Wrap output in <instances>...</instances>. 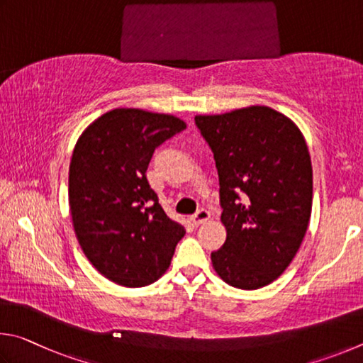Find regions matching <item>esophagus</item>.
<instances>
[{
	"mask_svg": "<svg viewBox=\"0 0 363 363\" xmlns=\"http://www.w3.org/2000/svg\"><path fill=\"white\" fill-rule=\"evenodd\" d=\"M208 218H211V212H208L207 208H199V211L196 212L193 217H191V221H193L196 226H198V225L206 223Z\"/></svg>",
	"mask_w": 363,
	"mask_h": 363,
	"instance_id": "34e87169",
	"label": "esophagus"
}]
</instances>
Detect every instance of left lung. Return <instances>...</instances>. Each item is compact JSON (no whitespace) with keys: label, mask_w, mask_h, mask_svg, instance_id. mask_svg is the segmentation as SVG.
Listing matches in <instances>:
<instances>
[{"label":"left lung","mask_w":363,"mask_h":363,"mask_svg":"<svg viewBox=\"0 0 363 363\" xmlns=\"http://www.w3.org/2000/svg\"><path fill=\"white\" fill-rule=\"evenodd\" d=\"M220 180L226 240L212 264L226 284L257 290L282 274L306 234L313 165L294 121L269 106L194 118Z\"/></svg>","instance_id":"1"}]
</instances>
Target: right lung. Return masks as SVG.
Returning <instances> with one entry per match:
<instances>
[{
  "label": "right lung",
  "instance_id": "obj_1",
  "mask_svg": "<svg viewBox=\"0 0 363 363\" xmlns=\"http://www.w3.org/2000/svg\"><path fill=\"white\" fill-rule=\"evenodd\" d=\"M183 129L185 121L172 114L116 108L76 142L68 174L73 228L89 262L114 284L157 281L185 236L146 178L155 150Z\"/></svg>",
  "mask_w": 363,
  "mask_h": 363
}]
</instances>
